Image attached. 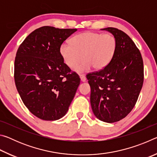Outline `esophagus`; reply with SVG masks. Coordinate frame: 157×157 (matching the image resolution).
I'll return each mask as SVG.
<instances>
[{
  "mask_svg": "<svg viewBox=\"0 0 157 157\" xmlns=\"http://www.w3.org/2000/svg\"><path fill=\"white\" fill-rule=\"evenodd\" d=\"M79 78H80V79H81L82 82H86V77H85L84 75H79Z\"/></svg>",
  "mask_w": 157,
  "mask_h": 157,
  "instance_id": "1",
  "label": "esophagus"
}]
</instances>
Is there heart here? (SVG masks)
Wrapping results in <instances>:
<instances>
[{
    "mask_svg": "<svg viewBox=\"0 0 157 157\" xmlns=\"http://www.w3.org/2000/svg\"><path fill=\"white\" fill-rule=\"evenodd\" d=\"M117 48L116 37L111 34H102L89 31L79 34L71 39V43L63 42L59 53L68 67L78 73H84L92 67L99 71L105 68L112 60Z\"/></svg>",
    "mask_w": 157,
    "mask_h": 157,
    "instance_id": "heart-1",
    "label": "heart"
}]
</instances>
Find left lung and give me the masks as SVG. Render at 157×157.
I'll return each mask as SVG.
<instances>
[{"label":"left lung","mask_w":157,"mask_h":157,"mask_svg":"<svg viewBox=\"0 0 157 157\" xmlns=\"http://www.w3.org/2000/svg\"><path fill=\"white\" fill-rule=\"evenodd\" d=\"M101 30L116 37L117 48L105 68L89 73L86 78L95 116L112 123L126 117L136 105L143 84V62L139 50L124 32L114 28Z\"/></svg>","instance_id":"obj_1"}]
</instances>
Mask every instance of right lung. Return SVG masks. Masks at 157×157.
Here are the masks:
<instances>
[{
  "label": "right lung",
  "instance_id": "1",
  "mask_svg": "<svg viewBox=\"0 0 157 157\" xmlns=\"http://www.w3.org/2000/svg\"><path fill=\"white\" fill-rule=\"evenodd\" d=\"M77 30L44 26L29 34L17 50V89L25 107L41 120L64 116L80 84L59 53L61 44Z\"/></svg>",
  "mask_w": 157,
  "mask_h": 157
}]
</instances>
